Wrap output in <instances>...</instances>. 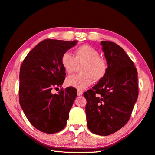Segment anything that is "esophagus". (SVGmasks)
<instances>
[{
    "label": "esophagus",
    "mask_w": 155,
    "mask_h": 155,
    "mask_svg": "<svg viewBox=\"0 0 155 155\" xmlns=\"http://www.w3.org/2000/svg\"><path fill=\"white\" fill-rule=\"evenodd\" d=\"M82 93H83V92H82L81 90H77V96H81L82 94Z\"/></svg>",
    "instance_id": "34e87169"
}]
</instances>
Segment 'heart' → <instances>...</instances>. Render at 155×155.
<instances>
[{
  "label": "heart",
  "mask_w": 155,
  "mask_h": 155,
  "mask_svg": "<svg viewBox=\"0 0 155 155\" xmlns=\"http://www.w3.org/2000/svg\"><path fill=\"white\" fill-rule=\"evenodd\" d=\"M61 63L68 73L73 72L77 64H82V74L71 75L66 79L67 86L78 90L87 88L92 83V80L102 81L108 69L106 61L100 57L98 50L88 45H81L75 49L74 57L69 52H64L61 56Z\"/></svg>",
  "instance_id": "b5f03b06"
}]
</instances>
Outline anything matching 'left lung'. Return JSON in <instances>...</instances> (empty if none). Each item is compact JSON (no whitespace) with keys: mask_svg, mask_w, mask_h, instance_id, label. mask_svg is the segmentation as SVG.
<instances>
[{"mask_svg":"<svg viewBox=\"0 0 155 155\" xmlns=\"http://www.w3.org/2000/svg\"><path fill=\"white\" fill-rule=\"evenodd\" d=\"M108 69L102 81L84 92L87 125L93 134L106 136L126 124L139 94L137 71L120 45L102 41Z\"/></svg>","mask_w":155,"mask_h":155,"instance_id":"obj_1","label":"left lung"}]
</instances>
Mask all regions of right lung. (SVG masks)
<instances>
[{"instance_id": "right-lung-1", "label": "right lung", "mask_w": 155, "mask_h": 155, "mask_svg": "<svg viewBox=\"0 0 155 155\" xmlns=\"http://www.w3.org/2000/svg\"><path fill=\"white\" fill-rule=\"evenodd\" d=\"M77 43L46 39L30 51L21 64L20 104L29 121L39 131L55 134L65 127L77 91L70 86L53 94L51 90L63 84L66 73L61 56Z\"/></svg>"}]
</instances>
